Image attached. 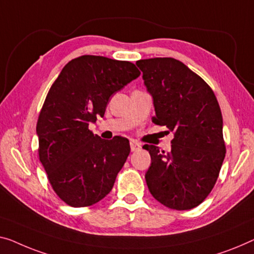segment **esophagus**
Wrapping results in <instances>:
<instances>
[{
	"label": "esophagus",
	"instance_id": "34e87169",
	"mask_svg": "<svg viewBox=\"0 0 254 254\" xmlns=\"http://www.w3.org/2000/svg\"><path fill=\"white\" fill-rule=\"evenodd\" d=\"M130 147H131V150L132 151H137V150H139L140 148H141V145H140L139 142L134 141V140H131V141H130Z\"/></svg>",
	"mask_w": 254,
	"mask_h": 254
}]
</instances>
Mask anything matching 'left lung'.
I'll return each mask as SVG.
<instances>
[{
    "label": "left lung",
    "mask_w": 254,
    "mask_h": 254,
    "mask_svg": "<svg viewBox=\"0 0 254 254\" xmlns=\"http://www.w3.org/2000/svg\"><path fill=\"white\" fill-rule=\"evenodd\" d=\"M155 107L153 122L175 133L171 151L154 145L146 183L155 199L173 210H190L210 194L226 154L222 115L207 83L179 60H138Z\"/></svg>",
    "instance_id": "1"
}]
</instances>
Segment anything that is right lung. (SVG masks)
Returning a JSON list of instances; mask_svg holds the SVG:
<instances>
[{"instance_id": "right-lung-1", "label": "right lung", "mask_w": 254, "mask_h": 254, "mask_svg": "<svg viewBox=\"0 0 254 254\" xmlns=\"http://www.w3.org/2000/svg\"><path fill=\"white\" fill-rule=\"evenodd\" d=\"M140 71L134 64L81 56L63 68L37 120L39 157L57 195L73 207L90 206L114 186L130 154L123 137L104 140L89 130L109 99Z\"/></svg>"}]
</instances>
